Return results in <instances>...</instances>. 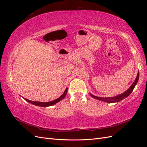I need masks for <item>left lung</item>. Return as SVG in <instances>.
Listing matches in <instances>:
<instances>
[{
    "instance_id": "1",
    "label": "left lung",
    "mask_w": 147,
    "mask_h": 147,
    "mask_svg": "<svg viewBox=\"0 0 147 147\" xmlns=\"http://www.w3.org/2000/svg\"><path fill=\"white\" fill-rule=\"evenodd\" d=\"M139 71H138L136 78L135 80V81L134 82V83L131 84V86L126 91L123 92L122 94H120L116 96L112 97H100L96 96L94 95L91 94V93H90V94L91 95V96L92 97V98L107 102V103H115V102H119L122 100L123 99L126 98L127 97H128L130 95V94L132 92L133 90H134V88H135L136 85L137 84L138 80H139Z\"/></svg>"
}]
</instances>
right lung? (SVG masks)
I'll return each mask as SVG.
<instances>
[{"label":"right lung","mask_w":147,"mask_h":147,"mask_svg":"<svg viewBox=\"0 0 147 147\" xmlns=\"http://www.w3.org/2000/svg\"><path fill=\"white\" fill-rule=\"evenodd\" d=\"M67 93V88H66V89L65 90L63 94H62L59 98H57L54 100L53 101H51V102H37V101H31V100H29L27 99H25L24 98L26 101L29 102V103L32 104L33 105H37V106H39V107H50V106H51V105H53L56 104V103H57V102H59V101L63 100L65 96H66Z\"/></svg>","instance_id":"right-lung-1"}]
</instances>
